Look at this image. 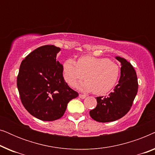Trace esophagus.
Segmentation results:
<instances>
[{
	"label": "esophagus",
	"mask_w": 155,
	"mask_h": 155,
	"mask_svg": "<svg viewBox=\"0 0 155 155\" xmlns=\"http://www.w3.org/2000/svg\"><path fill=\"white\" fill-rule=\"evenodd\" d=\"M79 97H80V98H81V99H84L86 97V95L85 94H79Z\"/></svg>",
	"instance_id": "1"
}]
</instances>
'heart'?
<instances>
[{
    "label": "heart",
    "instance_id": "heart-1",
    "mask_svg": "<svg viewBox=\"0 0 155 155\" xmlns=\"http://www.w3.org/2000/svg\"><path fill=\"white\" fill-rule=\"evenodd\" d=\"M63 77L72 84L77 80L85 78L83 82L74 83L75 87L92 92L95 94L109 92L117 83L120 75V67L114 61L106 58L93 56H82L78 62L68 58L63 64Z\"/></svg>",
    "mask_w": 155,
    "mask_h": 155
}]
</instances>
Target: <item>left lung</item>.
Instances as JSON below:
<instances>
[{
	"instance_id": "8db88e82",
	"label": "left lung",
	"mask_w": 155,
	"mask_h": 155,
	"mask_svg": "<svg viewBox=\"0 0 155 155\" xmlns=\"http://www.w3.org/2000/svg\"><path fill=\"white\" fill-rule=\"evenodd\" d=\"M116 58L121 63L119 81L108 96L97 97V107L90 111V116L96 121H114L124 116L130 111L138 90L134 68L126 59Z\"/></svg>"
}]
</instances>
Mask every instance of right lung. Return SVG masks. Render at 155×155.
Wrapping results in <instances>:
<instances>
[{
    "label": "right lung",
    "mask_w": 155,
    "mask_h": 155,
    "mask_svg": "<svg viewBox=\"0 0 155 155\" xmlns=\"http://www.w3.org/2000/svg\"><path fill=\"white\" fill-rule=\"evenodd\" d=\"M61 48L40 46L21 63L17 85L22 104L31 115L51 121L62 117L68 103L78 93L72 90L63 76V65L56 61Z\"/></svg>",
    "instance_id": "add662e5"
}]
</instances>
